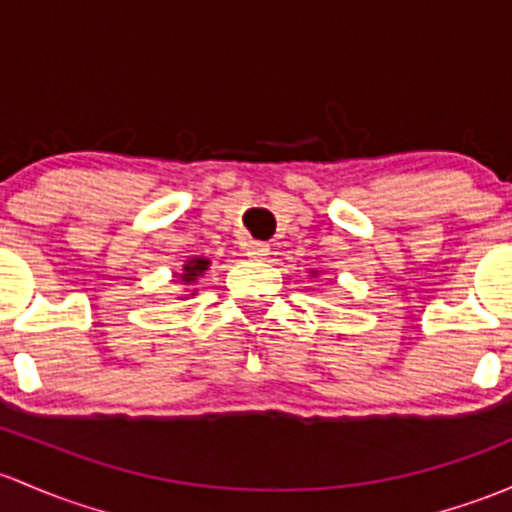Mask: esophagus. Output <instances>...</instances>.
<instances>
[{
  "label": "esophagus",
  "instance_id": "34e87169",
  "mask_svg": "<svg viewBox=\"0 0 512 512\" xmlns=\"http://www.w3.org/2000/svg\"><path fill=\"white\" fill-rule=\"evenodd\" d=\"M245 252H247V257H252V260H265V257L270 255V245H265V242L250 240V242H247Z\"/></svg>",
  "mask_w": 512,
  "mask_h": 512
}]
</instances>
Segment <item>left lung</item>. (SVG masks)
Returning <instances> with one entry per match:
<instances>
[{"instance_id":"8db88e82","label":"left lung","mask_w":512,"mask_h":512,"mask_svg":"<svg viewBox=\"0 0 512 512\" xmlns=\"http://www.w3.org/2000/svg\"><path fill=\"white\" fill-rule=\"evenodd\" d=\"M309 274H311V277H316V274H319V272H316V270H311Z\"/></svg>"}]
</instances>
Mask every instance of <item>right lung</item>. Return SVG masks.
<instances>
[{"instance_id":"obj_1","label":"right lung","mask_w":512,"mask_h":512,"mask_svg":"<svg viewBox=\"0 0 512 512\" xmlns=\"http://www.w3.org/2000/svg\"><path fill=\"white\" fill-rule=\"evenodd\" d=\"M208 267H211V260H208V257H188V260L184 262V270L174 272V284H186V287H191V284H196L198 279L206 274ZM196 292H198V289H193V292L181 294L179 299L193 297Z\"/></svg>"}]
</instances>
